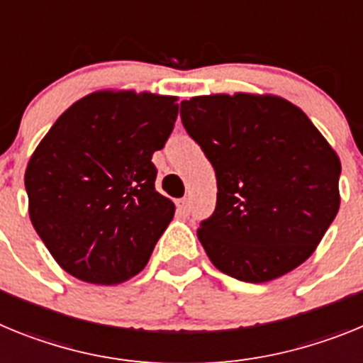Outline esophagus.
Returning a JSON list of instances; mask_svg holds the SVG:
<instances>
[{
  "label": "esophagus",
  "mask_w": 363,
  "mask_h": 363,
  "mask_svg": "<svg viewBox=\"0 0 363 363\" xmlns=\"http://www.w3.org/2000/svg\"><path fill=\"white\" fill-rule=\"evenodd\" d=\"M178 213L182 214V216H189V213H191V201H189L187 198L178 201Z\"/></svg>",
  "instance_id": "34e87169"
}]
</instances>
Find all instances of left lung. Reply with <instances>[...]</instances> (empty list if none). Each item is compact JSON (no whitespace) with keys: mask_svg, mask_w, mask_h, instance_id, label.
<instances>
[{"mask_svg":"<svg viewBox=\"0 0 363 363\" xmlns=\"http://www.w3.org/2000/svg\"><path fill=\"white\" fill-rule=\"evenodd\" d=\"M179 116L216 172V209L198 229L214 267L262 284L303 264L338 213L342 172L306 112L238 92L185 99Z\"/></svg>","mask_w":363,"mask_h":363,"instance_id":"1","label":"left lung"}]
</instances>
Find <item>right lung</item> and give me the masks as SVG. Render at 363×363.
I'll return each mask as SVG.
<instances>
[{
    "instance_id": "1",
    "label": "right lung",
    "mask_w": 363,
    "mask_h": 363,
    "mask_svg": "<svg viewBox=\"0 0 363 363\" xmlns=\"http://www.w3.org/2000/svg\"><path fill=\"white\" fill-rule=\"evenodd\" d=\"M174 96L99 91L67 108L25 171L28 214L60 267L116 285L147 265L174 216L150 162L174 129Z\"/></svg>"
}]
</instances>
